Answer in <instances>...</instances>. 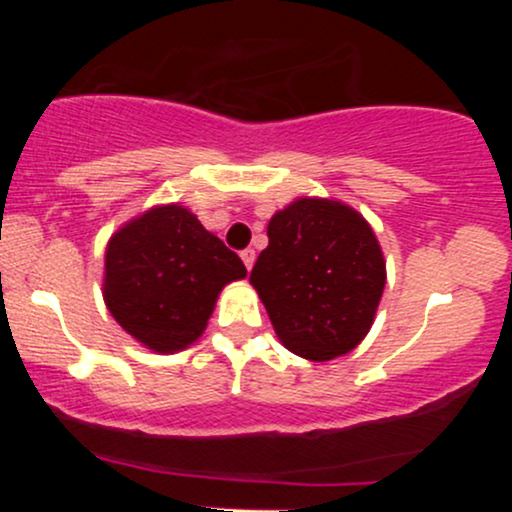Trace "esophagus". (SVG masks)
Here are the masks:
<instances>
[{"label": "esophagus", "mask_w": 512, "mask_h": 512, "mask_svg": "<svg viewBox=\"0 0 512 512\" xmlns=\"http://www.w3.org/2000/svg\"><path fill=\"white\" fill-rule=\"evenodd\" d=\"M255 257H257V255H255V250H252V248L240 252V260L245 262V267H248V272L252 269V264H255Z\"/></svg>", "instance_id": "34e87169"}]
</instances>
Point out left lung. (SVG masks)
Returning a JSON list of instances; mask_svg holds the SVG:
<instances>
[{"label":"left lung","instance_id":"obj_1","mask_svg":"<svg viewBox=\"0 0 512 512\" xmlns=\"http://www.w3.org/2000/svg\"><path fill=\"white\" fill-rule=\"evenodd\" d=\"M269 245L250 284L279 342L308 361H332L366 339L385 289V255L354 207L298 197L269 219Z\"/></svg>","mask_w":512,"mask_h":512}]
</instances>
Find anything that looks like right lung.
Here are the masks:
<instances>
[{
	"label": "right lung",
	"instance_id": "1",
	"mask_svg": "<svg viewBox=\"0 0 512 512\" xmlns=\"http://www.w3.org/2000/svg\"><path fill=\"white\" fill-rule=\"evenodd\" d=\"M248 269L182 204H156L122 223L105 248L103 301L129 337L175 354L202 337L223 286Z\"/></svg>",
	"mask_w": 512,
	"mask_h": 512
}]
</instances>
